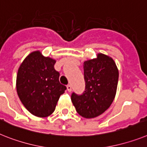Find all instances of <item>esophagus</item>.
Instances as JSON below:
<instances>
[{
	"label": "esophagus",
	"instance_id": "obj_1",
	"mask_svg": "<svg viewBox=\"0 0 147 147\" xmlns=\"http://www.w3.org/2000/svg\"><path fill=\"white\" fill-rule=\"evenodd\" d=\"M67 90L69 91V92H71V86L70 84H68L67 85Z\"/></svg>",
	"mask_w": 147,
	"mask_h": 147
}]
</instances>
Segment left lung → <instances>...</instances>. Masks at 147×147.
I'll use <instances>...</instances> for the list:
<instances>
[{
	"label": "left lung",
	"instance_id": "8db88e82",
	"mask_svg": "<svg viewBox=\"0 0 147 147\" xmlns=\"http://www.w3.org/2000/svg\"><path fill=\"white\" fill-rule=\"evenodd\" d=\"M85 90L72 92L71 100L78 114L84 118L101 115L112 104L117 88L119 71L110 57L98 54L97 58L84 63Z\"/></svg>",
	"mask_w": 147,
	"mask_h": 147
}]
</instances>
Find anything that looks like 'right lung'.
<instances>
[{
    "label": "right lung",
    "mask_w": 147,
    "mask_h": 147,
    "mask_svg": "<svg viewBox=\"0 0 147 147\" xmlns=\"http://www.w3.org/2000/svg\"><path fill=\"white\" fill-rule=\"evenodd\" d=\"M56 60L40 51L30 53L22 63L16 78V90L21 102L33 115L46 117L55 111L59 98L66 87L59 81L55 69Z\"/></svg>",
    "instance_id": "1"
}]
</instances>
